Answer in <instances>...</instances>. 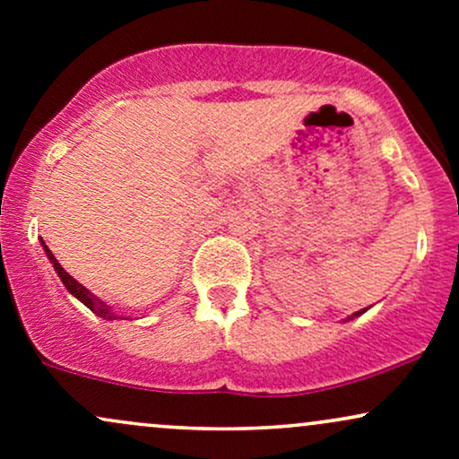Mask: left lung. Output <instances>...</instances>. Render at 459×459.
Wrapping results in <instances>:
<instances>
[{"label":"left lung","instance_id":"8db88e82","mask_svg":"<svg viewBox=\"0 0 459 459\" xmlns=\"http://www.w3.org/2000/svg\"><path fill=\"white\" fill-rule=\"evenodd\" d=\"M365 310H367V308H362V310H358V313H354V315H350V317H347V319H354V317H358V315H362V313H365Z\"/></svg>","mask_w":459,"mask_h":459}]
</instances>
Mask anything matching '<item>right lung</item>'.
I'll return each mask as SVG.
<instances>
[{"label":"right lung","instance_id":"obj_1","mask_svg":"<svg viewBox=\"0 0 459 459\" xmlns=\"http://www.w3.org/2000/svg\"><path fill=\"white\" fill-rule=\"evenodd\" d=\"M43 247H45V255H47V259L51 261V265H54V270H56V273L57 276H60V281H62V284H65V287L68 289V293H71V296H75L79 302L82 304H86L88 308L92 310L94 315H99V317H103L105 321H114V319H125L123 315H118L116 313V310H112V307H108V304L103 302V299H99L97 296H94V293H91L88 291L86 287H83V284H79L75 278L71 276V273H68L65 267L60 265V263H57V259L54 255H51V250L49 247L45 246V241H43Z\"/></svg>","mask_w":459,"mask_h":459}]
</instances>
